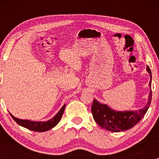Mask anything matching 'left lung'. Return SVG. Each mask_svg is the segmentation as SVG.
Masks as SVG:
<instances>
[{"label":"left lung","instance_id":"1","mask_svg":"<svg viewBox=\"0 0 159 159\" xmlns=\"http://www.w3.org/2000/svg\"><path fill=\"white\" fill-rule=\"evenodd\" d=\"M147 71L149 73L151 80L149 82L150 93L148 101L145 107L138 111H117L108 107L106 104L100 103L97 100H93L91 106L93 116L98 125L102 128L111 132H121L131 129L135 126L141 119L146 114L151 103L152 90H151V71L149 66H147Z\"/></svg>","mask_w":159,"mask_h":159}]
</instances>
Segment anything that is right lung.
<instances>
[{
    "label": "right lung",
    "instance_id": "add662e5",
    "mask_svg": "<svg viewBox=\"0 0 159 159\" xmlns=\"http://www.w3.org/2000/svg\"><path fill=\"white\" fill-rule=\"evenodd\" d=\"M65 106L66 105L63 106L59 111L56 114V116L47 121H33L27 120V119H20L13 116L11 113L9 114L13 119L21 127L34 132H45L52 129L59 122L60 119H61L62 115L64 114Z\"/></svg>",
    "mask_w": 159,
    "mask_h": 159
}]
</instances>
